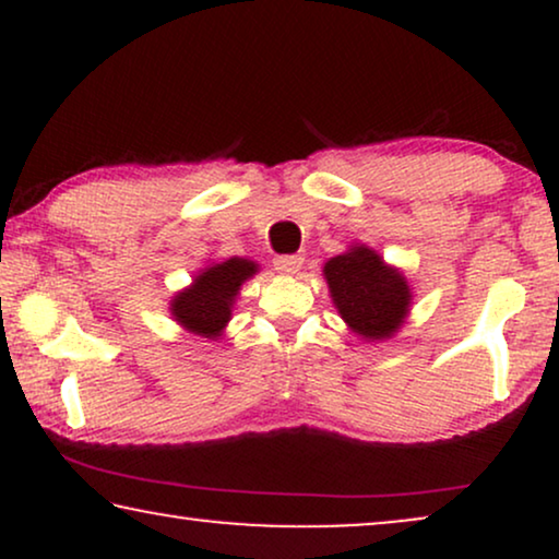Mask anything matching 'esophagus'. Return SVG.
Segmentation results:
<instances>
[{
	"mask_svg": "<svg viewBox=\"0 0 559 559\" xmlns=\"http://www.w3.org/2000/svg\"><path fill=\"white\" fill-rule=\"evenodd\" d=\"M302 264H305V257L300 254H282L274 259V270L282 274H297L302 270Z\"/></svg>",
	"mask_w": 559,
	"mask_h": 559,
	"instance_id": "1",
	"label": "esophagus"
}]
</instances>
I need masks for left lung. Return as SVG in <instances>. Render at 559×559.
Instances as JSON below:
<instances>
[{"label": "left lung", "instance_id": "8db88e82", "mask_svg": "<svg viewBox=\"0 0 559 559\" xmlns=\"http://www.w3.org/2000/svg\"><path fill=\"white\" fill-rule=\"evenodd\" d=\"M331 300L348 331L366 343L394 338L412 310V287L400 266L366 243H350L323 264Z\"/></svg>", "mask_w": 559, "mask_h": 559}]
</instances>
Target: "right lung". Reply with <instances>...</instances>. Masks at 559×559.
Listing matches in <instances>:
<instances>
[{"instance_id": "add662e5", "label": "right lung", "mask_w": 559, "mask_h": 559, "mask_svg": "<svg viewBox=\"0 0 559 559\" xmlns=\"http://www.w3.org/2000/svg\"><path fill=\"white\" fill-rule=\"evenodd\" d=\"M259 264L247 257H231L224 262H211L180 293L173 295L170 316L182 331L218 341L224 335L228 320L234 316V305L239 300L241 285L254 277Z\"/></svg>"}]
</instances>
